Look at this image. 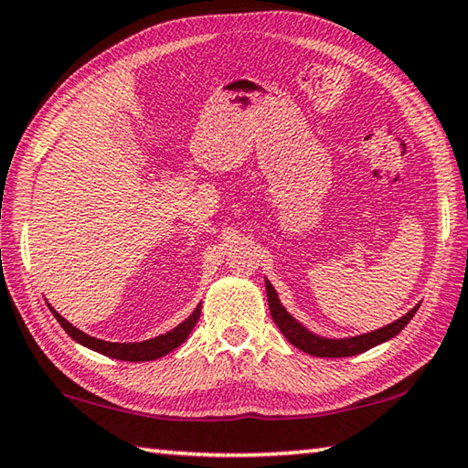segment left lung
<instances>
[{"mask_svg":"<svg viewBox=\"0 0 468 468\" xmlns=\"http://www.w3.org/2000/svg\"><path fill=\"white\" fill-rule=\"evenodd\" d=\"M266 295H268V307H271L272 320L276 326L281 328L284 338H287L292 346H297L299 351L310 353L314 357H351V355H359L371 346L382 345L386 340H390L392 336L399 335V332L407 326L410 318L415 315V312L419 310V305H415L413 310L402 315L400 320L388 324V326L379 330L367 332V335L351 336V338H322V336L312 335L310 330H305L287 310H284L271 281H266Z\"/></svg>","mask_w":468,"mask_h":468,"instance_id":"1","label":"left lung"}]
</instances>
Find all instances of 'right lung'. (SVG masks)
<instances>
[{"label":"right lung","mask_w":468,"mask_h":468,"mask_svg":"<svg viewBox=\"0 0 468 468\" xmlns=\"http://www.w3.org/2000/svg\"><path fill=\"white\" fill-rule=\"evenodd\" d=\"M51 312L55 315V320L61 324V328L66 330L68 335L76 340V343H80L84 346L92 348V351L107 355V357L120 359V361H153V359L163 357V355L171 353L173 348H177L181 343H186V338L189 336V332L194 330L196 322L200 320V305H197L194 314L189 315L186 322H181L177 328H173L171 332H167V335L154 336L150 340H144V343H107V340L84 335L82 330L72 326V324H69L66 318H61V315L55 312L53 307H51Z\"/></svg>","instance_id":"add662e5"}]
</instances>
